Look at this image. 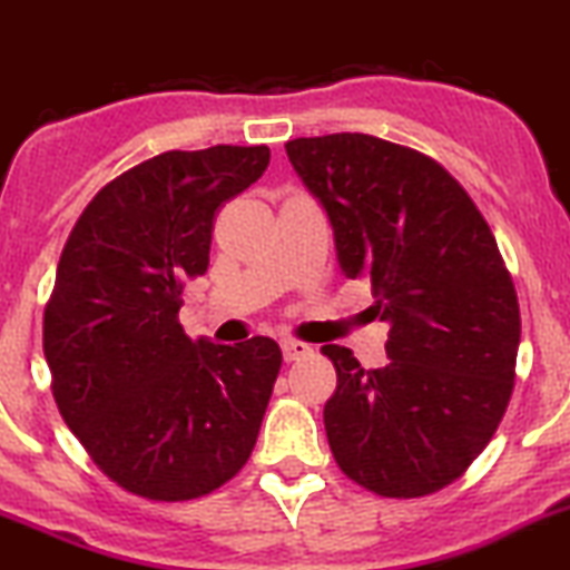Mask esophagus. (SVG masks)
I'll use <instances>...</instances> for the list:
<instances>
[{
    "mask_svg": "<svg viewBox=\"0 0 570 570\" xmlns=\"http://www.w3.org/2000/svg\"><path fill=\"white\" fill-rule=\"evenodd\" d=\"M281 351H284L286 363H295V360L309 357V354H312L309 345L301 343V340H284V343H281Z\"/></svg>",
    "mask_w": 570,
    "mask_h": 570,
    "instance_id": "esophagus-1",
    "label": "esophagus"
}]
</instances>
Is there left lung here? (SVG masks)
I'll list each match as a JSON object with an SVG mask.
<instances>
[{
    "label": "left lung",
    "instance_id": "8db88e82",
    "mask_svg": "<svg viewBox=\"0 0 570 570\" xmlns=\"http://www.w3.org/2000/svg\"><path fill=\"white\" fill-rule=\"evenodd\" d=\"M286 154L323 205L345 278L371 281L387 365L323 345V407L340 470L382 498L464 475L507 413L520 345L512 275L487 219L435 159L371 135L297 137Z\"/></svg>",
    "mask_w": 570,
    "mask_h": 570
}]
</instances>
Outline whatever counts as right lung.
Wrapping results in <instances>:
<instances>
[{"label": "right lung", "instance_id": "add662e5", "mask_svg": "<svg viewBox=\"0 0 570 570\" xmlns=\"http://www.w3.org/2000/svg\"><path fill=\"white\" fill-rule=\"evenodd\" d=\"M267 165V146L165 151L104 185L63 244L45 309L52 396L104 475L148 501L210 494L258 439L278 343L190 340L177 315L216 210Z\"/></svg>", "mask_w": 570, "mask_h": 570}]
</instances>
